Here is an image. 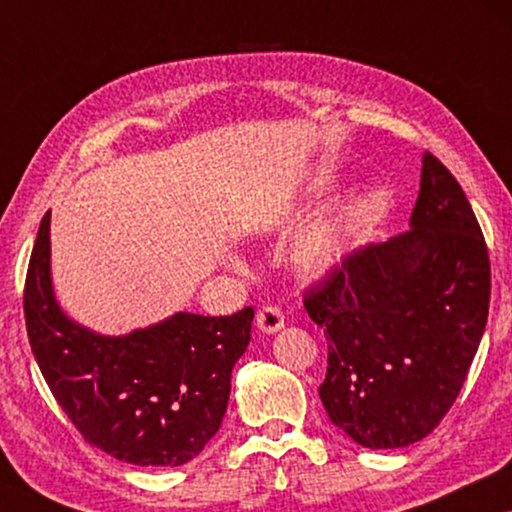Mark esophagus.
Listing matches in <instances>:
<instances>
[{
	"mask_svg": "<svg viewBox=\"0 0 512 512\" xmlns=\"http://www.w3.org/2000/svg\"><path fill=\"white\" fill-rule=\"evenodd\" d=\"M256 325L263 334H277L283 327V316L277 306H265V309L258 311L256 316Z\"/></svg>",
	"mask_w": 512,
	"mask_h": 512,
	"instance_id": "obj_1",
	"label": "esophagus"
}]
</instances>
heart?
I'll list each match as a JSON object with an SVG mask.
<instances>
[{
	"instance_id": "b5f03b06",
	"label": "heart",
	"mask_w": 512,
	"mask_h": 512,
	"mask_svg": "<svg viewBox=\"0 0 512 512\" xmlns=\"http://www.w3.org/2000/svg\"><path fill=\"white\" fill-rule=\"evenodd\" d=\"M297 215V212H293ZM357 226V215L352 208H338L311 222L297 235L290 247V263L306 279H316L327 274L341 261L345 245ZM233 267H242L235 261Z\"/></svg>"
}]
</instances>
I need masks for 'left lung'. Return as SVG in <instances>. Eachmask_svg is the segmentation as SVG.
<instances>
[{"label": "left lung", "instance_id": "left-lung-1", "mask_svg": "<svg viewBox=\"0 0 512 512\" xmlns=\"http://www.w3.org/2000/svg\"><path fill=\"white\" fill-rule=\"evenodd\" d=\"M304 306L327 336L320 400L366 448H403L444 419L490 311V258L458 180L423 155L410 231L345 256Z\"/></svg>", "mask_w": 512, "mask_h": 512}]
</instances>
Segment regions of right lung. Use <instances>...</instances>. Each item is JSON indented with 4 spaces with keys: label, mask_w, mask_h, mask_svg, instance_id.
<instances>
[{
    "label": "right lung",
    "mask_w": 512,
    "mask_h": 512,
    "mask_svg": "<svg viewBox=\"0 0 512 512\" xmlns=\"http://www.w3.org/2000/svg\"><path fill=\"white\" fill-rule=\"evenodd\" d=\"M25 320L47 387L86 442L130 465L180 467L222 426L254 309L178 311L123 336L93 332L54 295L47 212L29 258Z\"/></svg>",
    "instance_id": "obj_1"
}]
</instances>
